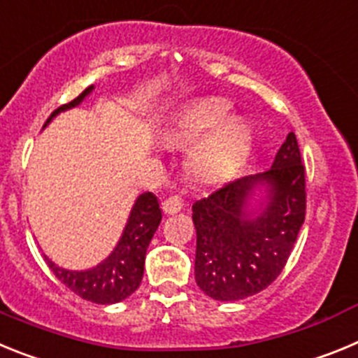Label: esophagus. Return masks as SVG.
<instances>
[{
	"instance_id": "34e87169",
	"label": "esophagus",
	"mask_w": 358,
	"mask_h": 358,
	"mask_svg": "<svg viewBox=\"0 0 358 358\" xmlns=\"http://www.w3.org/2000/svg\"><path fill=\"white\" fill-rule=\"evenodd\" d=\"M161 206H163V211L166 215H176L182 210V201H181V197L173 195V197L164 199Z\"/></svg>"
}]
</instances>
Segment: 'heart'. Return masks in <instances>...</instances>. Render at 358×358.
Masks as SVG:
<instances>
[{"label": "heart", "instance_id": "1", "mask_svg": "<svg viewBox=\"0 0 358 358\" xmlns=\"http://www.w3.org/2000/svg\"><path fill=\"white\" fill-rule=\"evenodd\" d=\"M170 147H192L189 170L201 181H217L248 156L252 129L245 120L231 116L224 98H197L177 110L163 132Z\"/></svg>", "mask_w": 358, "mask_h": 358}]
</instances>
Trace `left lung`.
Instances as JSON below:
<instances>
[{
    "label": "left lung",
    "mask_w": 358,
    "mask_h": 358,
    "mask_svg": "<svg viewBox=\"0 0 358 358\" xmlns=\"http://www.w3.org/2000/svg\"><path fill=\"white\" fill-rule=\"evenodd\" d=\"M305 208V166L290 132L267 172L236 179L192 208L199 289L217 301L267 289L289 260Z\"/></svg>",
    "instance_id": "8db88e82"
}]
</instances>
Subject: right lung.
Returning <instances> with one entry per match:
<instances>
[{
	"label": "right lung",
	"instance_id": "right-lung-1",
	"mask_svg": "<svg viewBox=\"0 0 358 358\" xmlns=\"http://www.w3.org/2000/svg\"><path fill=\"white\" fill-rule=\"evenodd\" d=\"M93 90L94 85H90L73 102L53 110L52 116L44 123V127H48L52 120L64 110L80 106L85 98L93 93ZM161 218L163 215H161L157 197L152 192H143L136 197L115 249L100 264L91 268H84V271H71V268L57 265L46 255H44V260L53 271V274L82 299H87L96 305L120 303L127 299L140 287L141 278H143L147 248L157 226L161 224Z\"/></svg>",
	"mask_w": 358,
	"mask_h": 358
}]
</instances>
